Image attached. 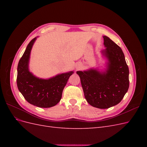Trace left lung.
<instances>
[{
  "label": "left lung",
  "instance_id": "1",
  "mask_svg": "<svg viewBox=\"0 0 147 147\" xmlns=\"http://www.w3.org/2000/svg\"><path fill=\"white\" fill-rule=\"evenodd\" d=\"M103 38L106 48L102 53L108 61L105 72L91 69L77 74L87 102L94 107L105 109L121 101L129 86V73L121 48L109 37Z\"/></svg>",
  "mask_w": 147,
  "mask_h": 147
}]
</instances>
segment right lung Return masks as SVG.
<instances>
[{"mask_svg": "<svg viewBox=\"0 0 147 147\" xmlns=\"http://www.w3.org/2000/svg\"><path fill=\"white\" fill-rule=\"evenodd\" d=\"M36 39L37 37H35L29 42L19 61L17 68V86L29 103L38 107L49 108L60 101L64 88L74 72L58 74L48 79L37 78L30 72V54Z\"/></svg>", "mask_w": 147, "mask_h": 147, "instance_id": "obj_1", "label": "right lung"}]
</instances>
